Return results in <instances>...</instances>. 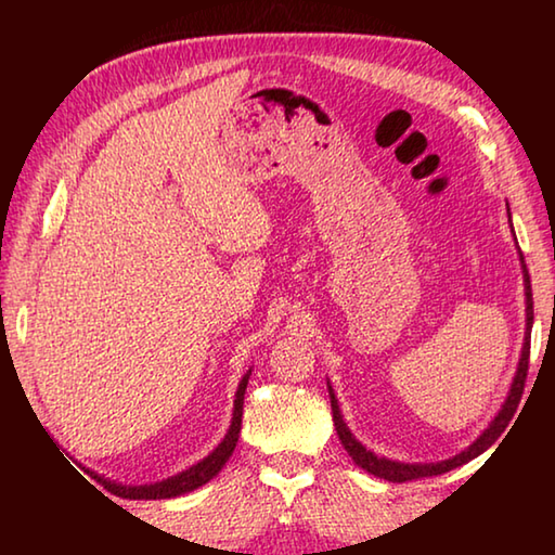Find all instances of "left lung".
<instances>
[{"label":"left lung","instance_id":"8db88e82","mask_svg":"<svg viewBox=\"0 0 555 555\" xmlns=\"http://www.w3.org/2000/svg\"><path fill=\"white\" fill-rule=\"evenodd\" d=\"M521 261H524V255H521ZM524 281H526V337H524V350H521V360H519V370H516V377H514V384H512V391L509 397H506L504 406L500 411V416H496L490 428L485 430V434L475 440L473 446H469L467 450H463V453L450 457V460H443V463H430V465H406V463H393V460H387V457H377L374 453H370L367 448L357 443V440L352 438L350 430H347L345 421L340 416V409H337V401H335V393L331 389V406H333V424H335V430L337 436H340L343 446L347 453H350V457L354 460L357 465H360L362 469H367V473H372L374 477H382V480H389V482H411V480H421V477H434V475H443L448 473V469H455L460 465L469 463V460L482 455L487 448H490L496 438H500L504 434V428L509 426V421L514 418L516 413V406H519L521 401V393H524V384H526V374H529V352H531V325H533V298H531V279H529V271H526V264H524Z\"/></svg>","mask_w":555,"mask_h":555}]
</instances>
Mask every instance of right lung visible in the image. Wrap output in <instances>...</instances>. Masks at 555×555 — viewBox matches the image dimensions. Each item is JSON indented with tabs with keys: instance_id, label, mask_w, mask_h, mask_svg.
I'll list each match as a JSON object with an SVG mask.
<instances>
[{
	"instance_id": "add662e5",
	"label": "right lung",
	"mask_w": 555,
	"mask_h": 555,
	"mask_svg": "<svg viewBox=\"0 0 555 555\" xmlns=\"http://www.w3.org/2000/svg\"><path fill=\"white\" fill-rule=\"evenodd\" d=\"M249 374L247 372L240 382V389H237V397H234V413H232V426L228 430V436H224L222 443L212 450V453L201 460L198 465L188 467L185 473L176 475V477H168L164 482H156V485H144V487H125V485H115L109 480H102V477L92 475L98 482H102L107 487L112 494L117 496H127V500H171V496L178 494H185V492H193L198 490L201 485H205L208 480H212L215 475L220 473L222 465L228 463L234 446H237L240 440V428H242V406H244V389H247V382H249Z\"/></svg>"
}]
</instances>
